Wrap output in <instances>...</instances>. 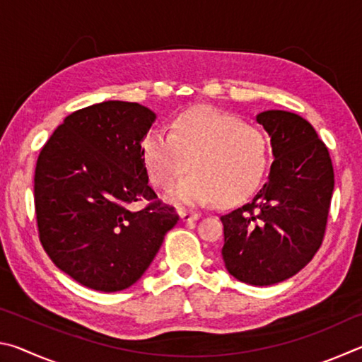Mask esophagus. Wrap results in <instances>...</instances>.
I'll return each mask as SVG.
<instances>
[{
	"instance_id": "esophagus-1",
	"label": "esophagus",
	"mask_w": 362,
	"mask_h": 362,
	"mask_svg": "<svg viewBox=\"0 0 362 362\" xmlns=\"http://www.w3.org/2000/svg\"><path fill=\"white\" fill-rule=\"evenodd\" d=\"M179 216L182 218V222H194V220L199 218L198 212H192V211H185V209H180Z\"/></svg>"
}]
</instances>
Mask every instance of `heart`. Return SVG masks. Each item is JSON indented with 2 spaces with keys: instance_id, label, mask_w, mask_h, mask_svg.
I'll use <instances>...</instances> for the list:
<instances>
[{
  "instance_id": "obj_1",
  "label": "heart",
  "mask_w": 362,
  "mask_h": 362,
  "mask_svg": "<svg viewBox=\"0 0 362 362\" xmlns=\"http://www.w3.org/2000/svg\"><path fill=\"white\" fill-rule=\"evenodd\" d=\"M150 182L168 189L189 163L192 174L168 193V201L183 206H206L217 199L235 204L259 187L268 163V144L255 127L214 108L182 113L170 134L153 129L142 142Z\"/></svg>"
}]
</instances>
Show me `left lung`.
Instances as JSON below:
<instances>
[{
	"label": "left lung",
	"instance_id": "1",
	"mask_svg": "<svg viewBox=\"0 0 362 362\" xmlns=\"http://www.w3.org/2000/svg\"><path fill=\"white\" fill-rule=\"evenodd\" d=\"M255 119L268 134L274 161L260 192L220 217L222 259L241 283L272 286L297 274L320 249L334 168L326 145L302 116L267 110Z\"/></svg>",
	"mask_w": 362,
	"mask_h": 362
}]
</instances>
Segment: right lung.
Listing matches in <instances>:
<instances>
[{
    "mask_svg": "<svg viewBox=\"0 0 362 362\" xmlns=\"http://www.w3.org/2000/svg\"><path fill=\"white\" fill-rule=\"evenodd\" d=\"M156 113L108 100L66 116L38 156L35 209L42 247L60 272L100 292L142 278L179 217L153 201L142 142Z\"/></svg>",
    "mask_w": 362,
    "mask_h": 362,
    "instance_id": "add662e5",
    "label": "right lung"
}]
</instances>
